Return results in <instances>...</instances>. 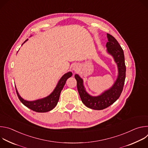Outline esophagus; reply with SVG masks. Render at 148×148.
Here are the masks:
<instances>
[{"label": "esophagus", "instance_id": "esophagus-1", "mask_svg": "<svg viewBox=\"0 0 148 148\" xmlns=\"http://www.w3.org/2000/svg\"><path fill=\"white\" fill-rule=\"evenodd\" d=\"M76 68H77V66H73V70H75L77 69Z\"/></svg>", "mask_w": 148, "mask_h": 148}]
</instances>
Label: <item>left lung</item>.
<instances>
[{
  "label": "left lung",
  "instance_id": "1",
  "mask_svg": "<svg viewBox=\"0 0 148 148\" xmlns=\"http://www.w3.org/2000/svg\"><path fill=\"white\" fill-rule=\"evenodd\" d=\"M107 52L112 56L118 67V76L112 86L98 96H92L86 90L83 79L78 74L75 75L77 90L82 103L88 108L95 110L106 108L114 103L120 97L124 86L126 66L123 51L117 40L111 34H107Z\"/></svg>",
  "mask_w": 148,
  "mask_h": 148
}]
</instances>
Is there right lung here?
<instances>
[{
    "label": "right lung",
    "instance_id": "obj_1",
    "mask_svg": "<svg viewBox=\"0 0 148 148\" xmlns=\"http://www.w3.org/2000/svg\"><path fill=\"white\" fill-rule=\"evenodd\" d=\"M28 40V38L26 39L22 45ZM73 73L70 71L66 73L63 75L61 78L58 81L57 86L53 91L47 97L43 98L41 99H38L35 101H27L24 99L23 98L21 97L19 95L16 87V93L18 96V99L22 102V103L25 105L26 107L29 109L37 112H46L52 110L57 105L58 101L59 100L61 90L64 87L67 79L72 76Z\"/></svg>",
    "mask_w": 148,
    "mask_h": 148
}]
</instances>
